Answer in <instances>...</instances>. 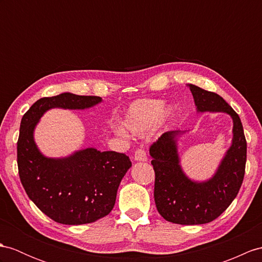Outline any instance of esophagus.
Here are the masks:
<instances>
[{"mask_svg": "<svg viewBox=\"0 0 262 262\" xmlns=\"http://www.w3.org/2000/svg\"><path fill=\"white\" fill-rule=\"evenodd\" d=\"M146 159H148V157H146L145 151L141 148H138L135 152V160L136 161H146Z\"/></svg>", "mask_w": 262, "mask_h": 262, "instance_id": "esophagus-1", "label": "esophagus"}]
</instances>
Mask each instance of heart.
<instances>
[{
	"label": "heart",
	"instance_id": "1",
	"mask_svg": "<svg viewBox=\"0 0 262 262\" xmlns=\"http://www.w3.org/2000/svg\"><path fill=\"white\" fill-rule=\"evenodd\" d=\"M164 106L162 100H139L129 107L122 125L125 130L136 135L143 133L162 116Z\"/></svg>",
	"mask_w": 262,
	"mask_h": 262
}]
</instances>
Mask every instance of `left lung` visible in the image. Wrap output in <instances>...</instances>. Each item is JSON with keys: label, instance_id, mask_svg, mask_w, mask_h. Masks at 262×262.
<instances>
[{"label": "left lung", "instance_id": "obj_1", "mask_svg": "<svg viewBox=\"0 0 262 262\" xmlns=\"http://www.w3.org/2000/svg\"><path fill=\"white\" fill-rule=\"evenodd\" d=\"M189 88L198 111L230 114L233 139L218 171L206 182H193L183 173L176 140L180 131L165 132L151 144L158 211L167 221L186 226L211 222L226 211L241 188L247 161V141L238 114L219 94L193 84Z\"/></svg>", "mask_w": 262, "mask_h": 262}]
</instances>
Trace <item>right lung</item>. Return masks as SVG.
I'll return each instance as SVG.
<instances>
[{
	"label": "right lung",
	"mask_w": 262,
	"mask_h": 262,
	"mask_svg": "<svg viewBox=\"0 0 262 262\" xmlns=\"http://www.w3.org/2000/svg\"><path fill=\"white\" fill-rule=\"evenodd\" d=\"M101 101L93 95L62 93L37 100L22 118L17 140L21 183L35 206L57 223L85 225L109 214L132 163L124 153L92 148L64 159L46 158L34 143V127L52 107L86 109Z\"/></svg>",
	"instance_id": "right-lung-1"
}]
</instances>
